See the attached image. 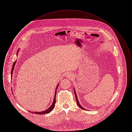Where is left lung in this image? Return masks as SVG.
Here are the masks:
<instances>
[{"instance_id": "left-lung-1", "label": "left lung", "mask_w": 132, "mask_h": 132, "mask_svg": "<svg viewBox=\"0 0 132 132\" xmlns=\"http://www.w3.org/2000/svg\"><path fill=\"white\" fill-rule=\"evenodd\" d=\"M74 93H75V94L76 96V101H77V104H78V105L82 109H83V110H86L85 108H84L82 107L80 104V103H79V101H78V98H77V94H76V93L75 90V89L74 88Z\"/></svg>"}]
</instances>
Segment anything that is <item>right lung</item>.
Masks as SVG:
<instances>
[{"label": "right lung", "mask_w": 132, "mask_h": 132, "mask_svg": "<svg viewBox=\"0 0 132 132\" xmlns=\"http://www.w3.org/2000/svg\"><path fill=\"white\" fill-rule=\"evenodd\" d=\"M18 52H17V55L18 54ZM16 61H15L14 63H13V65L12 68V70H11V76L12 75L13 72V70L14 68V66H15V63H16ZM58 84L57 85L56 88V89H55V94H54V100H53V102L52 104V105L50 106V108H48L47 110L44 111H42V112H31L30 111L31 113H34V114H46V113H49L54 108V106H55V104L56 103V100H55V96H56V90L57 88H58ZM30 112V111H29Z\"/></svg>", "instance_id": "right-lung-1"}]
</instances>
